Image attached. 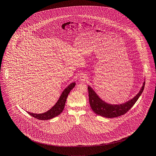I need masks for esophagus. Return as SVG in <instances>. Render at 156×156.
<instances>
[{
	"label": "esophagus",
	"mask_w": 156,
	"mask_h": 156,
	"mask_svg": "<svg viewBox=\"0 0 156 156\" xmlns=\"http://www.w3.org/2000/svg\"><path fill=\"white\" fill-rule=\"evenodd\" d=\"M80 80H82V81H85V80H86V77L84 76H82V77H80Z\"/></svg>",
	"instance_id": "obj_1"
}]
</instances>
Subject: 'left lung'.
<instances>
[{
    "mask_svg": "<svg viewBox=\"0 0 156 156\" xmlns=\"http://www.w3.org/2000/svg\"><path fill=\"white\" fill-rule=\"evenodd\" d=\"M145 83V82L144 81L139 92L134 97L125 102L118 104H112L106 102L99 97L97 92L90 86H88L87 89L90 107L95 113L107 118L117 117L125 114L133 107L141 96L144 89Z\"/></svg>",
    "mask_w": 156,
    "mask_h": 156,
    "instance_id": "8db88e82",
    "label": "left lung"
}]
</instances>
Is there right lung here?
<instances>
[{"label": "right lung", "mask_w": 156, "mask_h": 156, "mask_svg": "<svg viewBox=\"0 0 156 156\" xmlns=\"http://www.w3.org/2000/svg\"><path fill=\"white\" fill-rule=\"evenodd\" d=\"M75 85H76L75 82H72L68 86H67L64 89V90L62 91L61 95H60L59 99L57 101L55 104L46 112L41 114L32 113L28 112H27L33 117L36 118L37 119L43 120L51 119L57 115H59L64 110L67 98L70 92L73 89Z\"/></svg>", "instance_id": "right-lung-1"}]
</instances>
